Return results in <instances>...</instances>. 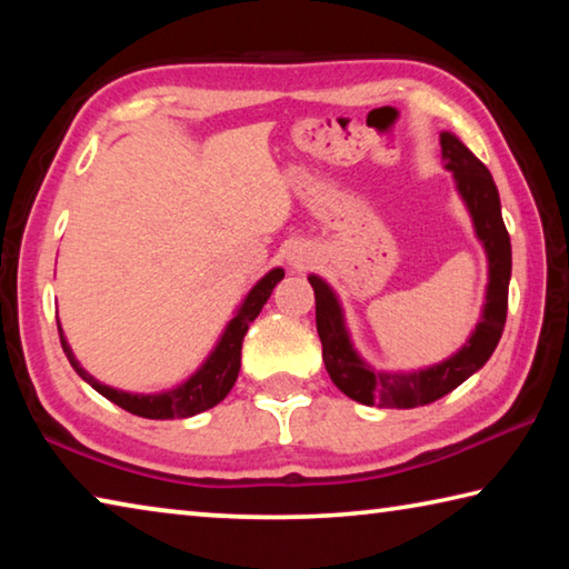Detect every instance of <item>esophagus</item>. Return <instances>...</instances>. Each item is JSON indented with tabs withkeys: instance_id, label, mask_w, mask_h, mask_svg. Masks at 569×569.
Here are the masks:
<instances>
[{
	"instance_id": "obj_1",
	"label": "esophagus",
	"mask_w": 569,
	"mask_h": 569,
	"mask_svg": "<svg viewBox=\"0 0 569 569\" xmlns=\"http://www.w3.org/2000/svg\"><path fill=\"white\" fill-rule=\"evenodd\" d=\"M308 258H311V253H308L303 246H296L291 253H288V263L296 266V268H301L303 263H308Z\"/></svg>"
}]
</instances>
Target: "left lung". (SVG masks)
Returning <instances> with one entry per match:
<instances>
[{
	"instance_id": "8db88e82",
	"label": "left lung",
	"mask_w": 569,
	"mask_h": 569,
	"mask_svg": "<svg viewBox=\"0 0 569 569\" xmlns=\"http://www.w3.org/2000/svg\"><path fill=\"white\" fill-rule=\"evenodd\" d=\"M441 156L447 160V168L455 172L457 190L465 198L477 236L485 243L489 258L485 313H481V321L477 323L471 339L461 346V351L423 371H373L356 356L349 333H346L341 306L331 288L319 276H308L316 293V331H319L323 346L326 371L346 397L366 403V407L413 409L447 397L449 391H455L459 383H465L471 373L487 363L499 339H502L509 276H512V246H509L502 208H499V192L485 162L475 158V152L465 148V142H459L455 134L441 132Z\"/></svg>"
}]
</instances>
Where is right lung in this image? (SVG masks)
<instances>
[{"mask_svg": "<svg viewBox=\"0 0 569 569\" xmlns=\"http://www.w3.org/2000/svg\"><path fill=\"white\" fill-rule=\"evenodd\" d=\"M283 278V268H273L271 273H266L261 281H258L250 293L246 296L243 306L238 308V313L230 319L226 333L220 336V341L216 346V351L208 356V361L200 366V369L192 373V377L180 383L178 389L166 391V393H128V391H118L112 387H104L94 377H90L88 371L82 369L80 361L74 359V353L70 349V343L64 341V333L60 326V341H62V351L67 359H70L72 369L80 373V377L90 383L94 391H100L104 399H110L112 403H118L124 411L134 413V417H146V419H186V417H196V413L213 409L216 403L223 401L228 397V391L233 389V383L238 379L240 371V346H243V336L248 331L250 321H256V316L261 313V308L266 306L268 298H271L276 283Z\"/></svg>", "mask_w": 569, "mask_h": 569, "instance_id": "1", "label": "right lung"}]
</instances>
